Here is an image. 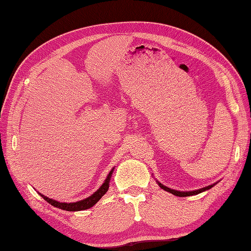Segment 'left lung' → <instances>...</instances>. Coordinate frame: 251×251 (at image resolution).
I'll return each mask as SVG.
<instances>
[{"mask_svg":"<svg viewBox=\"0 0 251 251\" xmlns=\"http://www.w3.org/2000/svg\"><path fill=\"white\" fill-rule=\"evenodd\" d=\"M158 185H159V187L161 189H164V190H166V192H168V193H171V194H173V195H175V196H179V197H187V196H193V195H197V194H201V193H202V192H205V190H208V189H210L212 186L214 185H210V186H207V187H203V188H201V189H198V190H194V192H178V190H174V189H171V188H168V187H166V186H164V185H161L160 182H158Z\"/></svg>","mask_w":251,"mask_h":251,"instance_id":"8db88e82","label":"left lung"}]
</instances>
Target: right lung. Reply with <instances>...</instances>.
<instances>
[{
  "instance_id": "add662e5",
  "label": "right lung",
  "mask_w": 251,
  "mask_h": 251,
  "mask_svg": "<svg viewBox=\"0 0 251 251\" xmlns=\"http://www.w3.org/2000/svg\"><path fill=\"white\" fill-rule=\"evenodd\" d=\"M113 169L109 172L107 178H106V180L104 181V184L100 186V188L97 190V192H95L94 194H93L91 197L85 198V199H83V201H76V202H69V203H67V202H58L56 201H53V199H50L49 197H45L44 195H41V194L40 195L49 203H50V205L54 206V207L59 208V209L66 210V211H79V210L88 209V208H91V207L94 206L95 203L99 201L100 199L106 194V192H107V190H108L109 179H110V177H112Z\"/></svg>"
}]
</instances>
